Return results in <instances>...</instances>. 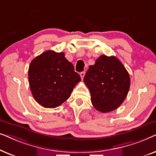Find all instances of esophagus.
Here are the masks:
<instances>
[{"label": "esophagus", "instance_id": "obj_1", "mask_svg": "<svg viewBox=\"0 0 156 156\" xmlns=\"http://www.w3.org/2000/svg\"><path fill=\"white\" fill-rule=\"evenodd\" d=\"M84 75H85V72H81V73H80V76H81V78H82V80H83V79H84Z\"/></svg>", "mask_w": 156, "mask_h": 156}]
</instances>
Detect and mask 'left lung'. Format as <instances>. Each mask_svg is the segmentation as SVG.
<instances>
[{
    "instance_id": "left-lung-1",
    "label": "left lung",
    "mask_w": 156,
    "mask_h": 156,
    "mask_svg": "<svg viewBox=\"0 0 156 156\" xmlns=\"http://www.w3.org/2000/svg\"><path fill=\"white\" fill-rule=\"evenodd\" d=\"M84 82L91 93V101L102 113L114 111L124 101L131 80L129 72L114 56L101 55L94 65L89 66Z\"/></svg>"
}]
</instances>
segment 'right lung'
Returning a JSON list of instances; mask_svg holds the SVG:
<instances>
[{
    "label": "right lung",
    "mask_w": 156,
    "mask_h": 156,
    "mask_svg": "<svg viewBox=\"0 0 156 156\" xmlns=\"http://www.w3.org/2000/svg\"><path fill=\"white\" fill-rule=\"evenodd\" d=\"M28 80L35 101L44 108H56L69 99L81 77L65 53L48 50L32 60Z\"/></svg>",
    "instance_id": "add662e5"
}]
</instances>
